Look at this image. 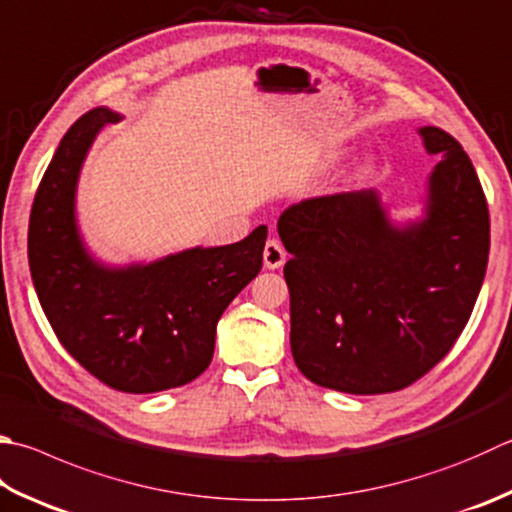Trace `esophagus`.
<instances>
[{"label": "esophagus", "mask_w": 512, "mask_h": 512, "mask_svg": "<svg viewBox=\"0 0 512 512\" xmlns=\"http://www.w3.org/2000/svg\"><path fill=\"white\" fill-rule=\"evenodd\" d=\"M287 260V252L278 240H267V245L263 249V263L267 269H278L283 267Z\"/></svg>", "instance_id": "esophagus-1"}]
</instances>
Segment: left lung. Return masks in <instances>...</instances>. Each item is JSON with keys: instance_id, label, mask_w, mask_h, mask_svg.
I'll return each instance as SVG.
<instances>
[{"instance_id": "1", "label": "left lung", "mask_w": 512, "mask_h": 512, "mask_svg": "<svg viewBox=\"0 0 512 512\" xmlns=\"http://www.w3.org/2000/svg\"><path fill=\"white\" fill-rule=\"evenodd\" d=\"M419 136L439 153L421 220L394 225L374 189L307 198L278 218L292 254V356L323 388H408L450 352L475 307L490 249L484 189L450 133Z\"/></svg>"}]
</instances>
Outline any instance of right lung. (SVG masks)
<instances>
[{
	"mask_svg": "<svg viewBox=\"0 0 512 512\" xmlns=\"http://www.w3.org/2000/svg\"><path fill=\"white\" fill-rule=\"evenodd\" d=\"M120 120L98 106L66 131L33 200L28 265L66 352L109 388L147 394L207 370L220 316L263 267L267 227L234 245L191 247L153 263L95 260L77 227V180L98 133Z\"/></svg>",
	"mask_w": 512,
	"mask_h": 512,
	"instance_id": "add662e5",
	"label": "right lung"
}]
</instances>
